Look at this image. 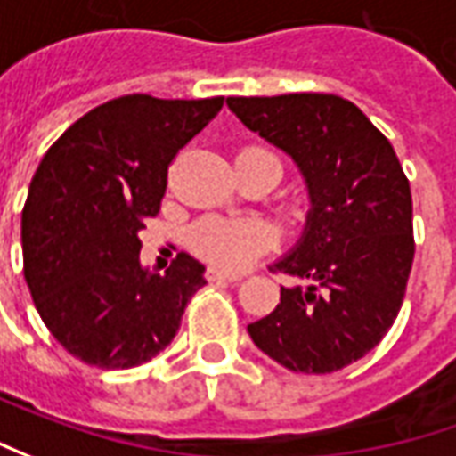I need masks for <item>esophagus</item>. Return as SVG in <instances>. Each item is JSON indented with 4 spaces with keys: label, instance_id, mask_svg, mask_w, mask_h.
Returning a JSON list of instances; mask_svg holds the SVG:
<instances>
[{
    "label": "esophagus",
    "instance_id": "1",
    "mask_svg": "<svg viewBox=\"0 0 456 456\" xmlns=\"http://www.w3.org/2000/svg\"><path fill=\"white\" fill-rule=\"evenodd\" d=\"M207 280H209V282H237V280H242V275H240V273H224V270L209 267V270H207Z\"/></svg>",
    "mask_w": 456,
    "mask_h": 456
}]
</instances>
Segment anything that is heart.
Returning a JSON list of instances; mask_svg holds the SVG:
<instances>
[{
  "label": "heart",
  "mask_w": 456,
  "mask_h": 456,
  "mask_svg": "<svg viewBox=\"0 0 456 456\" xmlns=\"http://www.w3.org/2000/svg\"><path fill=\"white\" fill-rule=\"evenodd\" d=\"M252 153H267L262 149H247ZM273 156V153H267ZM273 242L270 229L255 219H232V216H207L194 224L189 244L199 257L224 270H240L249 259Z\"/></svg>",
  "instance_id": "b5f03b06"
}]
</instances>
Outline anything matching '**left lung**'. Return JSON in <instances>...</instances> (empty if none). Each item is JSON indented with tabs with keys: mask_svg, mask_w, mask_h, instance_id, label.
<instances>
[{
	"mask_svg": "<svg viewBox=\"0 0 456 456\" xmlns=\"http://www.w3.org/2000/svg\"><path fill=\"white\" fill-rule=\"evenodd\" d=\"M249 131L290 156L310 209L273 265L290 277L247 333L295 373H333L373 351L399 315L414 262L411 189L394 146L338 95L227 98Z\"/></svg>",
	"mask_w": 456,
	"mask_h": 456,
	"instance_id": "left-lung-1",
	"label": "left lung"
}]
</instances>
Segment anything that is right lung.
Masks as SVG:
<instances>
[{
  "mask_svg": "<svg viewBox=\"0 0 456 456\" xmlns=\"http://www.w3.org/2000/svg\"><path fill=\"white\" fill-rule=\"evenodd\" d=\"M222 105L123 95L42 156L22 209L24 280L42 322L87 366L134 369L161 354L207 285L186 252L164 275L146 270L138 232L161 209L168 164Z\"/></svg>",
  "mask_w": 456,
  "mask_h": 456,
  "instance_id": "right-lung-1",
  "label": "right lung"
}]
</instances>
